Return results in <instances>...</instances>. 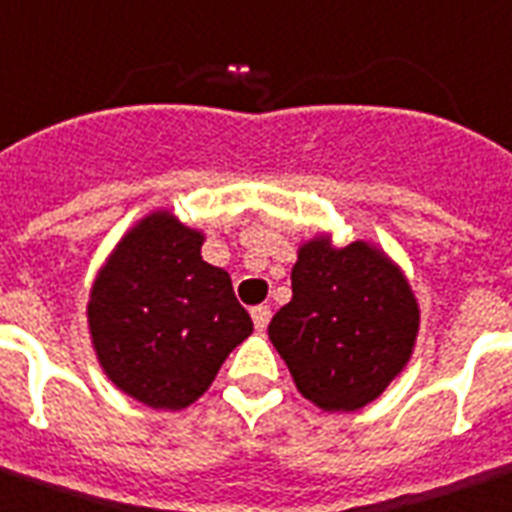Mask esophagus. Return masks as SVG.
<instances>
[{
	"instance_id": "esophagus-1",
	"label": "esophagus",
	"mask_w": 512,
	"mask_h": 512,
	"mask_svg": "<svg viewBox=\"0 0 512 512\" xmlns=\"http://www.w3.org/2000/svg\"><path fill=\"white\" fill-rule=\"evenodd\" d=\"M252 322H255V327L263 333L265 327H268V322H271V308L268 306H255L252 308Z\"/></svg>"
}]
</instances>
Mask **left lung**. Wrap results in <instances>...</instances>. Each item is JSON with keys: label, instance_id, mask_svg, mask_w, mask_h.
<instances>
[{"label": "left lung", "instance_id": "8db88e82", "mask_svg": "<svg viewBox=\"0 0 512 512\" xmlns=\"http://www.w3.org/2000/svg\"><path fill=\"white\" fill-rule=\"evenodd\" d=\"M419 303L403 271L368 241H306L292 268V300L268 338L306 400L325 411L373 403L411 360Z\"/></svg>", "mask_w": 512, "mask_h": 512}]
</instances>
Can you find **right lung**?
Returning a JSON list of instances; mask_svg holds the SVG:
<instances>
[{
    "mask_svg": "<svg viewBox=\"0 0 512 512\" xmlns=\"http://www.w3.org/2000/svg\"><path fill=\"white\" fill-rule=\"evenodd\" d=\"M204 233L152 212L101 265L88 300L96 357L139 403L179 411L204 395L252 333L228 271L201 257Z\"/></svg>",
    "mask_w": 512,
    "mask_h": 512,
    "instance_id": "obj_1",
    "label": "right lung"
}]
</instances>
